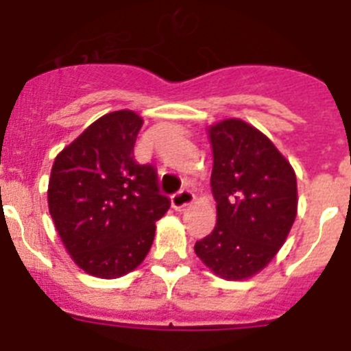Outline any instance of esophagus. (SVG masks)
Listing matches in <instances>:
<instances>
[{
    "label": "esophagus",
    "instance_id": "1",
    "mask_svg": "<svg viewBox=\"0 0 351 351\" xmlns=\"http://www.w3.org/2000/svg\"><path fill=\"white\" fill-rule=\"evenodd\" d=\"M193 202H195V195L191 193L190 190H181L179 193H176L172 198H170V204H172V207L176 210H182L184 207L191 206Z\"/></svg>",
    "mask_w": 351,
    "mask_h": 351
}]
</instances>
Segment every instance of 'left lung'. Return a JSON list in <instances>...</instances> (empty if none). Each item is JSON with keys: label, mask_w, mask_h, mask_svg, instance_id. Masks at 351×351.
<instances>
[{"label": "left lung", "mask_w": 351, "mask_h": 351, "mask_svg": "<svg viewBox=\"0 0 351 351\" xmlns=\"http://www.w3.org/2000/svg\"><path fill=\"white\" fill-rule=\"evenodd\" d=\"M207 137L218 219L195 253L221 280H250L278 255L295 221V170L267 135L237 117L210 125Z\"/></svg>", "instance_id": "obj_1"}]
</instances>
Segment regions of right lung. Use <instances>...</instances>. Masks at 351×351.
Returning <instances> with one entry per match:
<instances>
[{
  "instance_id": "add662e5",
  "label": "right lung",
  "mask_w": 351,
  "mask_h": 351,
  "mask_svg": "<svg viewBox=\"0 0 351 351\" xmlns=\"http://www.w3.org/2000/svg\"><path fill=\"white\" fill-rule=\"evenodd\" d=\"M144 119L114 110L88 126L54 160L47 202L64 250L84 272L114 280L144 262L156 221L169 210L151 165L133 160Z\"/></svg>"
}]
</instances>
